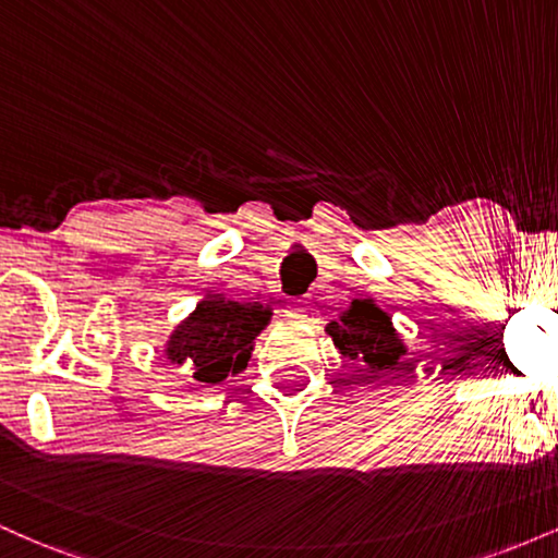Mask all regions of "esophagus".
<instances>
[{"label":"esophagus","instance_id":"34e87169","mask_svg":"<svg viewBox=\"0 0 558 558\" xmlns=\"http://www.w3.org/2000/svg\"><path fill=\"white\" fill-rule=\"evenodd\" d=\"M288 317L296 319V323H319L317 312L304 310V306H299V310H291V312H288Z\"/></svg>","mask_w":558,"mask_h":558}]
</instances>
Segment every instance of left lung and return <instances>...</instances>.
<instances>
[{"label": "left lung", "mask_w": 558, "mask_h": 558, "mask_svg": "<svg viewBox=\"0 0 558 558\" xmlns=\"http://www.w3.org/2000/svg\"><path fill=\"white\" fill-rule=\"evenodd\" d=\"M325 332L332 338V345L343 360L356 364V380L375 383L380 377H401V369H409L407 343L401 332L393 328V315L375 304L373 296H356L330 323Z\"/></svg>", "instance_id": "1"}]
</instances>
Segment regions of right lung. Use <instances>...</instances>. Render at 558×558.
Returning <instances> with one entry per match:
<instances>
[{"mask_svg": "<svg viewBox=\"0 0 558 558\" xmlns=\"http://www.w3.org/2000/svg\"><path fill=\"white\" fill-rule=\"evenodd\" d=\"M272 310L259 301H233L207 291L196 310L175 325L165 341V360L189 367L196 383L217 386L246 369L254 338L270 325Z\"/></svg>", "mask_w": 558, "mask_h": 558, "instance_id": "right-lung-1", "label": "right lung"}]
</instances>
